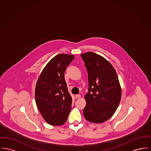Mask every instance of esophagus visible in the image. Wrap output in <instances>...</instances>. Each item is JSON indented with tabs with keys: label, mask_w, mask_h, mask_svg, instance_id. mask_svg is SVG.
Segmentation results:
<instances>
[{
	"label": "esophagus",
	"mask_w": 151,
	"mask_h": 151,
	"mask_svg": "<svg viewBox=\"0 0 151 151\" xmlns=\"http://www.w3.org/2000/svg\"><path fill=\"white\" fill-rule=\"evenodd\" d=\"M75 97H76V99H79V98L81 97V95H80V94H76V95L75 96Z\"/></svg>",
	"instance_id": "esophagus-1"
}]
</instances>
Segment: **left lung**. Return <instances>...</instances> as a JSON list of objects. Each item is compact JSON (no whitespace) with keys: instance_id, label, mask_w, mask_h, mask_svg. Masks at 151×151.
<instances>
[{"instance_id":"8db88e82","label":"left lung","mask_w":151,"mask_h":151,"mask_svg":"<svg viewBox=\"0 0 151 151\" xmlns=\"http://www.w3.org/2000/svg\"><path fill=\"white\" fill-rule=\"evenodd\" d=\"M88 75V92L83 110L89 122L101 123L110 118L118 108L122 91L114 68L105 58L93 52L81 54Z\"/></svg>"}]
</instances>
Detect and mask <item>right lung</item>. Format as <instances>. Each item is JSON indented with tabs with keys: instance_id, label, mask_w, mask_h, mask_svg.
I'll return each mask as SVG.
<instances>
[{
	"instance_id": "obj_1",
	"label": "right lung",
	"mask_w": 151,
	"mask_h": 151,
	"mask_svg": "<svg viewBox=\"0 0 151 151\" xmlns=\"http://www.w3.org/2000/svg\"><path fill=\"white\" fill-rule=\"evenodd\" d=\"M73 58V55H56L46 65L37 81V106L45 121L52 126L65 124L71 109L72 97L64 73Z\"/></svg>"
}]
</instances>
